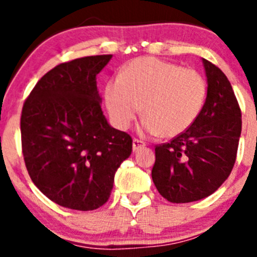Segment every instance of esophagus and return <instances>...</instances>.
Masks as SVG:
<instances>
[{
    "label": "esophagus",
    "instance_id": "34e87169",
    "mask_svg": "<svg viewBox=\"0 0 257 257\" xmlns=\"http://www.w3.org/2000/svg\"><path fill=\"white\" fill-rule=\"evenodd\" d=\"M144 147H145V144L142 142V140H138V139L133 140V149L135 152L139 151V149H142V148H144Z\"/></svg>",
    "mask_w": 257,
    "mask_h": 257
}]
</instances>
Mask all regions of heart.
<instances>
[{
    "label": "heart",
    "mask_w": 257,
    "mask_h": 257,
    "mask_svg": "<svg viewBox=\"0 0 257 257\" xmlns=\"http://www.w3.org/2000/svg\"><path fill=\"white\" fill-rule=\"evenodd\" d=\"M206 96L207 85L201 73L157 58L131 60L104 90L106 109L117 128H128L143 106V133L166 139L189 130Z\"/></svg>",
    "instance_id": "b5f03b06"
}]
</instances>
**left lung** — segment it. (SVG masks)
Returning <instances> with one entry per match:
<instances>
[{
    "label": "left lung",
    "mask_w": 257,
    "mask_h": 257,
    "mask_svg": "<svg viewBox=\"0 0 257 257\" xmlns=\"http://www.w3.org/2000/svg\"><path fill=\"white\" fill-rule=\"evenodd\" d=\"M207 96L189 130L157 145L152 179L161 196L172 203L199 201L228 179L237 157L242 114L229 79L202 59Z\"/></svg>",
    "instance_id": "left-lung-1"
}]
</instances>
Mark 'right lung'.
<instances>
[{
	"label": "right lung",
	"instance_id": "1",
	"mask_svg": "<svg viewBox=\"0 0 257 257\" xmlns=\"http://www.w3.org/2000/svg\"><path fill=\"white\" fill-rule=\"evenodd\" d=\"M112 55L61 63L32 90L20 118L22 149L32 181L70 210L91 211L109 199L114 174L133 152L128 134L101 110L96 76Z\"/></svg>",
	"mask_w": 257,
	"mask_h": 257
}]
</instances>
